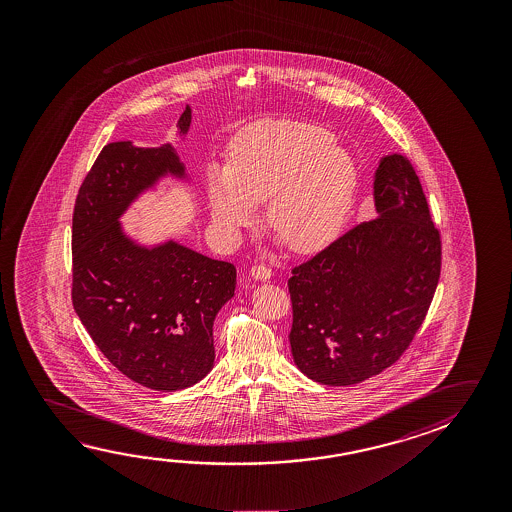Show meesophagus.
<instances>
[{"instance_id":"1","label":"esophagus","mask_w":512,"mask_h":512,"mask_svg":"<svg viewBox=\"0 0 512 512\" xmlns=\"http://www.w3.org/2000/svg\"><path fill=\"white\" fill-rule=\"evenodd\" d=\"M271 275H273V271L268 266H264V264H257V266L252 268V277L255 280H262L264 282V280H269Z\"/></svg>"}]
</instances>
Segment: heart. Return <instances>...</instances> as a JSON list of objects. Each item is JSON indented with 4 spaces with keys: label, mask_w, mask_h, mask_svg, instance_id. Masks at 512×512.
<instances>
[{
    "label": "heart",
    "mask_w": 512,
    "mask_h": 512,
    "mask_svg": "<svg viewBox=\"0 0 512 512\" xmlns=\"http://www.w3.org/2000/svg\"><path fill=\"white\" fill-rule=\"evenodd\" d=\"M357 166L321 126L289 119L257 121L235 135L225 171L212 169V223L228 239L255 219L253 203L268 202L266 219L293 252L330 243L348 218Z\"/></svg>",
    "instance_id": "obj_1"
}]
</instances>
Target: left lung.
I'll return each instance as SVG.
<instances>
[{"label":"left lung","mask_w":512,"mask_h":512,"mask_svg":"<svg viewBox=\"0 0 512 512\" xmlns=\"http://www.w3.org/2000/svg\"><path fill=\"white\" fill-rule=\"evenodd\" d=\"M377 218L293 268L294 364L325 386H353L402 357L441 275V235L411 162L380 160Z\"/></svg>","instance_id":"1"}]
</instances>
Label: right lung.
Here are the masks:
<instances>
[{
    "label": "right lung",
    "instance_id": "obj_1",
    "mask_svg": "<svg viewBox=\"0 0 512 512\" xmlns=\"http://www.w3.org/2000/svg\"><path fill=\"white\" fill-rule=\"evenodd\" d=\"M191 126V109L178 119ZM166 175L185 178L171 144L130 141L100 151L73 212V307L116 368L155 391L200 382L214 366L212 325L234 296L235 266L166 241L141 246L123 232L125 210Z\"/></svg>",
    "mask_w": 512,
    "mask_h": 512
}]
</instances>
